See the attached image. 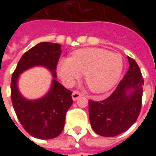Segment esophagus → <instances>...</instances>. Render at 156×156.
Returning <instances> with one entry per match:
<instances>
[{"mask_svg": "<svg viewBox=\"0 0 156 156\" xmlns=\"http://www.w3.org/2000/svg\"><path fill=\"white\" fill-rule=\"evenodd\" d=\"M82 96V94L80 93V92L77 91V90H74V91L73 92V94H72V98H73V100H77L78 98H79L80 97Z\"/></svg>", "mask_w": 156, "mask_h": 156, "instance_id": "obj_1", "label": "esophagus"}]
</instances>
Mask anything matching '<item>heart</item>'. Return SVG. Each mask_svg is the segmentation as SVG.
Segmentation results:
<instances>
[{"mask_svg":"<svg viewBox=\"0 0 156 156\" xmlns=\"http://www.w3.org/2000/svg\"><path fill=\"white\" fill-rule=\"evenodd\" d=\"M123 59L118 53L103 48H82L73 52L70 58H62L57 71L65 84L70 86L84 73L88 88L99 94L108 91L120 78Z\"/></svg>","mask_w":156,"mask_h":156,"instance_id":"obj_1","label":"heart"}]
</instances>
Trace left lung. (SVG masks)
<instances>
[{
	"mask_svg": "<svg viewBox=\"0 0 156 156\" xmlns=\"http://www.w3.org/2000/svg\"><path fill=\"white\" fill-rule=\"evenodd\" d=\"M128 60L129 70L112 94L101 101L88 100L90 124L101 136L113 137L128 130L140 113L144 78L137 62L129 57Z\"/></svg>",
	"mask_w": 156,
	"mask_h": 156,
	"instance_id": "8db88e82",
	"label": "left lung"
}]
</instances>
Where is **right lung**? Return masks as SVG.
I'll use <instances>...</instances> for the list:
<instances>
[{"instance_id": "obj_1", "label": "right lung", "mask_w": 156, "mask_h": 156, "mask_svg": "<svg viewBox=\"0 0 156 156\" xmlns=\"http://www.w3.org/2000/svg\"><path fill=\"white\" fill-rule=\"evenodd\" d=\"M61 52V45L58 43H38L23 54L12 73L11 98L16 115L25 130L37 139L49 140L61 134L66 114L73 105V92L55 78ZM39 65L48 67L53 73L55 78L52 88L43 98L35 101H27L17 88V78L23 71Z\"/></svg>"}]
</instances>
